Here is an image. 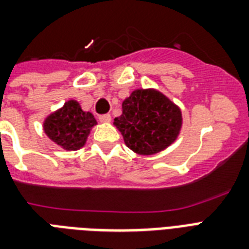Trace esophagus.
<instances>
[{
    "instance_id": "obj_1",
    "label": "esophagus",
    "mask_w": 249,
    "mask_h": 249,
    "mask_svg": "<svg viewBox=\"0 0 249 249\" xmlns=\"http://www.w3.org/2000/svg\"><path fill=\"white\" fill-rule=\"evenodd\" d=\"M99 121H101V123H109V121H111V115H109V113L101 115V116H99Z\"/></svg>"
}]
</instances>
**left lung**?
<instances>
[{
	"label": "left lung",
	"instance_id": "8db88e82",
	"mask_svg": "<svg viewBox=\"0 0 249 249\" xmlns=\"http://www.w3.org/2000/svg\"><path fill=\"white\" fill-rule=\"evenodd\" d=\"M113 124L130 150L140 155H152L176 141L182 126V113L158 90L138 89L123 102V113Z\"/></svg>",
	"mask_w": 249,
	"mask_h": 249
}]
</instances>
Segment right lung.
<instances>
[{"mask_svg":"<svg viewBox=\"0 0 249 249\" xmlns=\"http://www.w3.org/2000/svg\"><path fill=\"white\" fill-rule=\"evenodd\" d=\"M97 121L90 112L81 109L76 101H68L56 112L46 117V136L64 150H79L85 144L90 129Z\"/></svg>","mask_w":249,"mask_h":249,"instance_id":"add662e5","label":"right lung"}]
</instances>
